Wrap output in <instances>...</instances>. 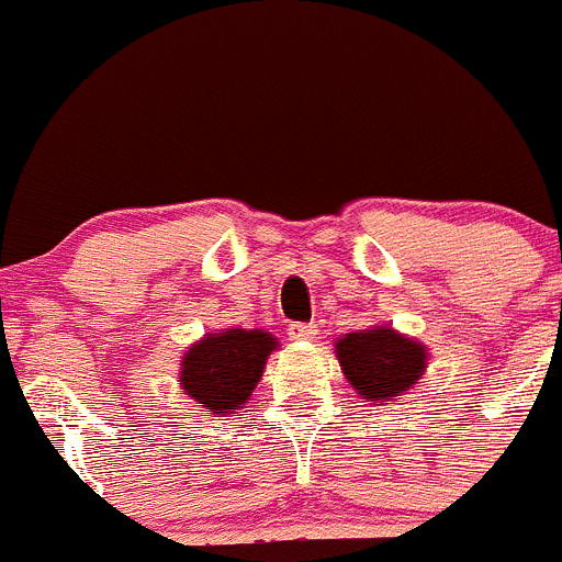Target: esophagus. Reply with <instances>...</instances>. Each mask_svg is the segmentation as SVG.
I'll list each match as a JSON object with an SVG mask.
<instances>
[{
  "instance_id": "1",
  "label": "esophagus",
  "mask_w": 562,
  "mask_h": 562,
  "mask_svg": "<svg viewBox=\"0 0 562 562\" xmlns=\"http://www.w3.org/2000/svg\"><path fill=\"white\" fill-rule=\"evenodd\" d=\"M288 336H291V341H316L318 327L316 325H302V322H293V325L288 327Z\"/></svg>"
}]
</instances>
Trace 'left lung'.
<instances>
[{
  "mask_svg": "<svg viewBox=\"0 0 562 562\" xmlns=\"http://www.w3.org/2000/svg\"><path fill=\"white\" fill-rule=\"evenodd\" d=\"M336 358L358 397L369 403L401 401L426 375L428 347L392 325L344 333L336 341Z\"/></svg>",
  "mask_w": 562,
  "mask_h": 562,
  "instance_id": "left-lung-1",
  "label": "left lung"
}]
</instances>
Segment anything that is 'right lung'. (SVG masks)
<instances>
[{
    "label": "right lung",
    "instance_id": "right-lung-1",
    "mask_svg": "<svg viewBox=\"0 0 562 562\" xmlns=\"http://www.w3.org/2000/svg\"><path fill=\"white\" fill-rule=\"evenodd\" d=\"M277 347L280 341L260 327H224L204 333V338L190 344L181 356V389L212 417L235 414V408L249 403L266 361Z\"/></svg>",
    "mask_w": 562,
    "mask_h": 562
}]
</instances>
